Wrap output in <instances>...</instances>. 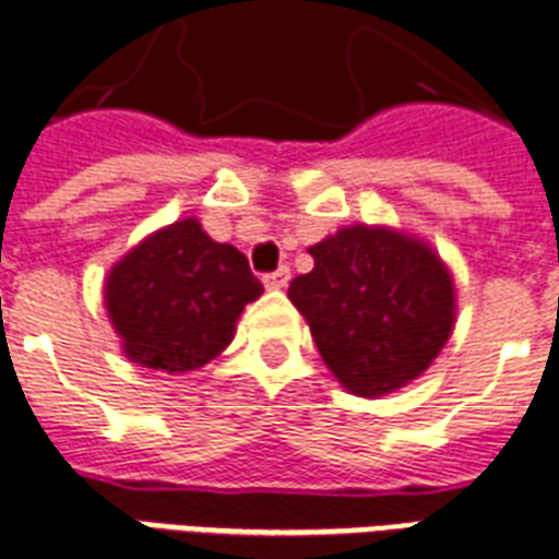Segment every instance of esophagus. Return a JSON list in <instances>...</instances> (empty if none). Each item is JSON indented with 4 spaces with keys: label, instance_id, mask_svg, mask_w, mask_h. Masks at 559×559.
Wrapping results in <instances>:
<instances>
[{
    "label": "esophagus",
    "instance_id": "esophagus-1",
    "mask_svg": "<svg viewBox=\"0 0 559 559\" xmlns=\"http://www.w3.org/2000/svg\"><path fill=\"white\" fill-rule=\"evenodd\" d=\"M287 281H289L287 266H281V270L270 272V275H263V284H266V289H284L287 287Z\"/></svg>",
    "mask_w": 559,
    "mask_h": 559
}]
</instances>
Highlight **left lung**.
I'll return each mask as SVG.
<instances>
[{
  "mask_svg": "<svg viewBox=\"0 0 559 559\" xmlns=\"http://www.w3.org/2000/svg\"><path fill=\"white\" fill-rule=\"evenodd\" d=\"M308 251L313 270L293 278L289 301L336 381L374 399L419 378L454 328V281L440 254L383 225H348Z\"/></svg>",
  "mask_w": 559,
  "mask_h": 559,
  "instance_id": "1",
  "label": "left lung"
}]
</instances>
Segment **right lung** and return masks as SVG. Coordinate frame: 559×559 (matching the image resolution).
<instances>
[{"label": "right lung", "mask_w": 559, "mask_h": 559, "mask_svg": "<svg viewBox=\"0 0 559 559\" xmlns=\"http://www.w3.org/2000/svg\"><path fill=\"white\" fill-rule=\"evenodd\" d=\"M261 293L246 254L187 216L148 234L108 272L105 308L131 364L173 374L211 364Z\"/></svg>", "instance_id": "obj_1"}]
</instances>
